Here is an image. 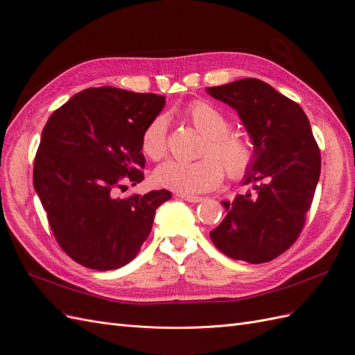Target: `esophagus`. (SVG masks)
<instances>
[{
  "label": "esophagus",
  "instance_id": "esophagus-1",
  "mask_svg": "<svg viewBox=\"0 0 355 355\" xmlns=\"http://www.w3.org/2000/svg\"><path fill=\"white\" fill-rule=\"evenodd\" d=\"M182 200H185L188 202H200L202 201V197H198V196H179Z\"/></svg>",
  "mask_w": 355,
  "mask_h": 355
}]
</instances>
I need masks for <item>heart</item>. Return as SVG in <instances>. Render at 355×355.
I'll use <instances>...</instances> for the list:
<instances>
[{"label":"heart","instance_id":"heart-1","mask_svg":"<svg viewBox=\"0 0 355 355\" xmlns=\"http://www.w3.org/2000/svg\"><path fill=\"white\" fill-rule=\"evenodd\" d=\"M185 120L206 136L200 149L202 158L184 163L170 159L157 167L154 182L178 192L194 196L218 188L223 180V170L231 180L243 179L254 163L252 139L230 128V118L218 106L194 101L182 111ZM141 151L149 159H159L167 153V118L157 115L149 121L141 136Z\"/></svg>","mask_w":355,"mask_h":355}]
</instances>
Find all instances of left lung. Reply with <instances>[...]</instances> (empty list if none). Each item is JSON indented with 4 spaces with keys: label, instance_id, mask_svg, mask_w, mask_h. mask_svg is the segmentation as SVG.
<instances>
[{
    "label": "left lung",
    "instance_id": "obj_1",
    "mask_svg": "<svg viewBox=\"0 0 355 355\" xmlns=\"http://www.w3.org/2000/svg\"><path fill=\"white\" fill-rule=\"evenodd\" d=\"M206 90L237 110L256 153L244 179L253 189L222 202L227 216L210 239L235 261H272L302 232L320 178V148L308 116L296 102L256 78Z\"/></svg>",
    "mask_w": 355,
    "mask_h": 355
}]
</instances>
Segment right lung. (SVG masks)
<instances>
[{
    "mask_svg": "<svg viewBox=\"0 0 355 355\" xmlns=\"http://www.w3.org/2000/svg\"><path fill=\"white\" fill-rule=\"evenodd\" d=\"M164 96L92 87L53 112L34 161V188L53 235L71 259L110 271L133 261L153 228L167 189L116 197L124 182H142L145 125Z\"/></svg>",
    "mask_w": 355,
    "mask_h": 355,
    "instance_id": "1",
    "label": "right lung"
}]
</instances>
